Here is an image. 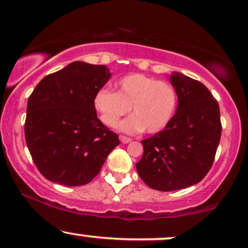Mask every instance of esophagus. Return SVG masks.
<instances>
[{
    "mask_svg": "<svg viewBox=\"0 0 248 248\" xmlns=\"http://www.w3.org/2000/svg\"><path fill=\"white\" fill-rule=\"evenodd\" d=\"M119 139H120V141L124 143V144H127V143L132 142V139H129V137L124 136V135H120V137H119Z\"/></svg>",
    "mask_w": 248,
    "mask_h": 248,
    "instance_id": "esophagus-1",
    "label": "esophagus"
}]
</instances>
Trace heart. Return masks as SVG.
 <instances>
[{"instance_id":"1","label":"heart","mask_w":248,"mask_h":248,"mask_svg":"<svg viewBox=\"0 0 248 248\" xmlns=\"http://www.w3.org/2000/svg\"><path fill=\"white\" fill-rule=\"evenodd\" d=\"M115 92L100 89L93 97V106L100 120L115 127L129 109L134 115L121 122L126 133L147 130L155 134L168 126L177 106V92L168 82L143 74H129L114 83Z\"/></svg>"}]
</instances>
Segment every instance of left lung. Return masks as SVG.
<instances>
[{"label":"left lung","instance_id":"1","mask_svg":"<svg viewBox=\"0 0 248 248\" xmlns=\"http://www.w3.org/2000/svg\"><path fill=\"white\" fill-rule=\"evenodd\" d=\"M178 106L168 126L143 140L144 153L136 170L150 188L160 192L183 189L200 183L214 163L222 124L219 106L199 80L171 74Z\"/></svg>","mask_w":248,"mask_h":248}]
</instances>
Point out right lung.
Returning a JSON list of instances; mask_svg holds the SVG:
<instances>
[{
  "label": "right lung",
  "instance_id": "obj_1",
  "mask_svg": "<svg viewBox=\"0 0 248 248\" xmlns=\"http://www.w3.org/2000/svg\"><path fill=\"white\" fill-rule=\"evenodd\" d=\"M111 76L104 64L71 62L44 77L29 97L26 144L47 180L69 187L89 184L120 144L93 106L95 92Z\"/></svg>",
  "mask_w": 248,
  "mask_h": 248
}]
</instances>
